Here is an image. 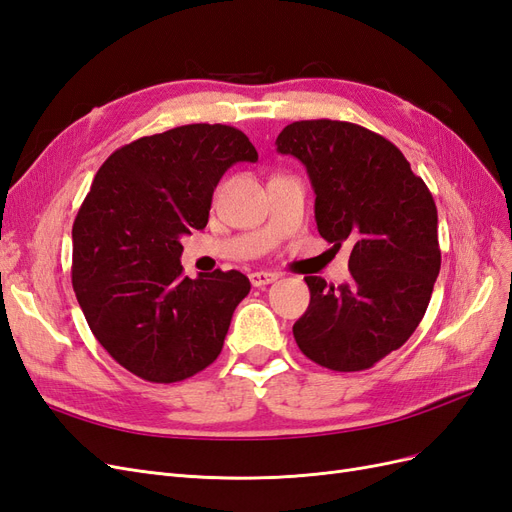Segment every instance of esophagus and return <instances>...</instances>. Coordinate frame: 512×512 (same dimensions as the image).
Listing matches in <instances>:
<instances>
[{
	"instance_id": "34e87169",
	"label": "esophagus",
	"mask_w": 512,
	"mask_h": 512,
	"mask_svg": "<svg viewBox=\"0 0 512 512\" xmlns=\"http://www.w3.org/2000/svg\"><path fill=\"white\" fill-rule=\"evenodd\" d=\"M277 273H271V271H254V273H250V282H252V286H256V288H262V286H269V284H273V282H277Z\"/></svg>"
}]
</instances>
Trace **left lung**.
Wrapping results in <instances>:
<instances>
[{
  "label": "left lung",
  "instance_id": "8db88e82",
  "mask_svg": "<svg viewBox=\"0 0 512 512\" xmlns=\"http://www.w3.org/2000/svg\"><path fill=\"white\" fill-rule=\"evenodd\" d=\"M275 145L307 168L320 237L352 245L348 284L305 277L312 299L292 327L297 346L333 371L374 367L429 305L442 260L433 196L404 153L356 123L294 121Z\"/></svg>",
  "mask_w": 512,
  "mask_h": 512
}]
</instances>
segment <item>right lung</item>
<instances>
[{"mask_svg":"<svg viewBox=\"0 0 512 512\" xmlns=\"http://www.w3.org/2000/svg\"><path fill=\"white\" fill-rule=\"evenodd\" d=\"M256 160L241 130L190 123L119 147L96 173L72 226V286L91 333L134 376L179 382L222 352L250 280H190L181 237L207 226L226 170Z\"/></svg>","mask_w":512,"mask_h":512,"instance_id":"right-lung-1","label":"right lung"}]
</instances>
